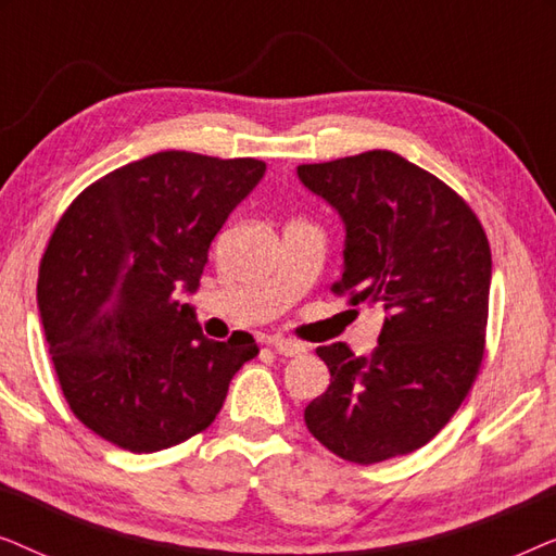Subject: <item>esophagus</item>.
<instances>
[{
    "mask_svg": "<svg viewBox=\"0 0 556 556\" xmlns=\"http://www.w3.org/2000/svg\"><path fill=\"white\" fill-rule=\"evenodd\" d=\"M270 349L276 354H283V356H301V354H306V346L299 344V341L283 339V337L270 339Z\"/></svg>",
    "mask_w": 556,
    "mask_h": 556,
    "instance_id": "34e87169",
    "label": "esophagus"
}]
</instances>
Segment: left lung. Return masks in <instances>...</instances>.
Returning a JSON list of instances; mask_svg holds the SVG:
<instances>
[{"label": "left lung", "mask_w": 556, "mask_h": 556, "mask_svg": "<svg viewBox=\"0 0 556 556\" xmlns=\"http://www.w3.org/2000/svg\"><path fill=\"white\" fill-rule=\"evenodd\" d=\"M311 192L346 225L349 306L384 311L379 344L318 346L331 384L306 425L333 455L371 466L430 443L458 413L485 352L491 248L463 197L392 151L301 164Z\"/></svg>", "instance_id": "1"}]
</instances>
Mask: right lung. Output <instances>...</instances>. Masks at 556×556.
Returning a JSON list of instances; mask_svg holds the SVG:
<instances>
[{
  "label": "right lung",
  "mask_w": 556,
  "mask_h": 556,
  "mask_svg": "<svg viewBox=\"0 0 556 556\" xmlns=\"http://www.w3.org/2000/svg\"><path fill=\"white\" fill-rule=\"evenodd\" d=\"M265 174L261 159L159 151L71 202L40 263L37 306L60 390L98 438L156 453L207 430L255 339L202 337L194 291L212 240Z\"/></svg>",
  "instance_id": "add662e5"
}]
</instances>
